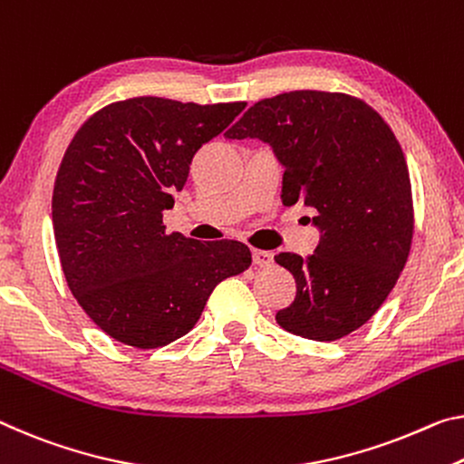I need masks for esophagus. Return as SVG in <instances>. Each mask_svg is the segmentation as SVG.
<instances>
[{
	"label": "esophagus",
	"mask_w": 464,
	"mask_h": 464,
	"mask_svg": "<svg viewBox=\"0 0 464 464\" xmlns=\"http://www.w3.org/2000/svg\"><path fill=\"white\" fill-rule=\"evenodd\" d=\"M252 260H254L256 266L266 268V266H270L272 260H275V258H272L270 252H264V249H252Z\"/></svg>",
	"instance_id": "34e87169"
}]
</instances>
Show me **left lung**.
Returning <instances> with one entry per match:
<instances>
[{
  "label": "left lung",
  "mask_w": 464,
  "mask_h": 464,
  "mask_svg": "<svg viewBox=\"0 0 464 464\" xmlns=\"http://www.w3.org/2000/svg\"><path fill=\"white\" fill-rule=\"evenodd\" d=\"M225 136L270 144L285 167L283 204L318 215L312 256H275L297 283L278 326L326 343L363 326L394 289L413 239L409 169L391 126L351 94L293 91L258 101Z\"/></svg>",
  "instance_id": "8db88e82"
}]
</instances>
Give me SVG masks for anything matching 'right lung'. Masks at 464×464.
I'll list each match as a JSON object with an SVG mask.
<instances>
[{
    "mask_svg": "<svg viewBox=\"0 0 464 464\" xmlns=\"http://www.w3.org/2000/svg\"><path fill=\"white\" fill-rule=\"evenodd\" d=\"M246 109L136 97L102 107L63 154L53 231L72 295L94 324L136 349L188 334L225 278L249 268L241 241L167 233L163 212L189 165Z\"/></svg>",
    "mask_w": 464,
    "mask_h": 464,
    "instance_id": "right-lung-1",
    "label": "right lung"
}]
</instances>
